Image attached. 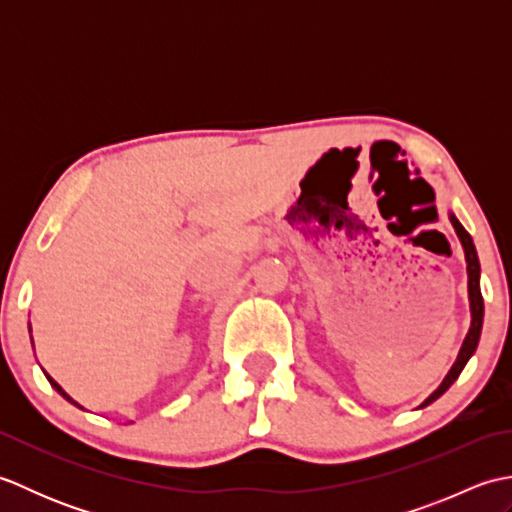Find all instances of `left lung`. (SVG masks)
I'll use <instances>...</instances> for the list:
<instances>
[{"mask_svg":"<svg viewBox=\"0 0 512 512\" xmlns=\"http://www.w3.org/2000/svg\"><path fill=\"white\" fill-rule=\"evenodd\" d=\"M451 224L455 228V233H458V237H460L462 248H464V257H466V275H469V303H471V328H469V332H466V339L460 347V354H458V358H455V363L449 369V374L444 376L440 387L422 402L420 409L431 405L433 400H438L444 391H447L455 383V380H458L464 365L469 363V358L477 350V343H480V334H482V323H484V299H482V290H480V259H477L473 237L466 233V228L460 224V220L453 213H451Z\"/></svg>","mask_w":512,"mask_h":512,"instance_id":"left-lung-1","label":"left lung"}]
</instances>
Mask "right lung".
<instances>
[{"instance_id":"add662e5","label":"right lung","mask_w":512,"mask_h":512,"mask_svg":"<svg viewBox=\"0 0 512 512\" xmlns=\"http://www.w3.org/2000/svg\"><path fill=\"white\" fill-rule=\"evenodd\" d=\"M43 374H46V372H43ZM46 378H48V383H50V385H52L54 389H57V391H59V394H61V396H63L65 400H68V402H72V405H74V407H79V409H83V407L79 405V402H76V400H72V398H70L68 394H65V391H63V387H61V385L57 383V380H54V378H52L50 374H46Z\"/></svg>"}]
</instances>
